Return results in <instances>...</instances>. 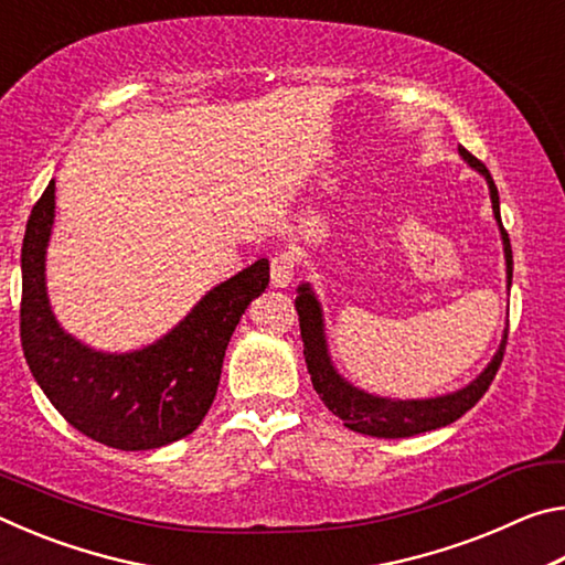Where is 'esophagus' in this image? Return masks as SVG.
<instances>
[{"mask_svg": "<svg viewBox=\"0 0 565 565\" xmlns=\"http://www.w3.org/2000/svg\"><path fill=\"white\" fill-rule=\"evenodd\" d=\"M296 271V256L291 252H279L271 256V284L289 286Z\"/></svg>", "mask_w": 565, "mask_h": 565, "instance_id": "esophagus-1", "label": "esophagus"}]
</instances>
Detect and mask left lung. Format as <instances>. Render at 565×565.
Segmentation results:
<instances>
[{
    "label": "left lung",
    "mask_w": 565,
    "mask_h": 565,
    "mask_svg": "<svg viewBox=\"0 0 565 565\" xmlns=\"http://www.w3.org/2000/svg\"><path fill=\"white\" fill-rule=\"evenodd\" d=\"M461 157L471 164L473 169L481 171L489 181L491 189V204L495 222L501 226L503 236V252H505V274H509V286L513 279V254H511V242L509 234L501 224V209H499V189L493 184L491 171L486 169L481 159H476L471 151L461 149ZM296 311H299V327H301V341H303V356H306V369L311 374V384L317 388L323 404L329 406L331 414H337L343 426L351 428L356 434H366L374 438H408L424 431H434V428H441L454 424L456 418H461L468 408H473L481 396L489 391L491 381L495 379V371H499L505 351V341H509V329L503 333L501 349L495 353L493 361L486 366V371L476 381H471L466 388L456 391V394L438 396V398H424V401H391V398H379L371 394H363V391L353 388L347 384L337 371H333L329 353H327V339H323V319L317 296L311 294L309 284L299 286V296H296Z\"/></svg>",
    "instance_id": "1"
}]
</instances>
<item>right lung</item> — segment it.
Returning a JSON list of instances; mask_svg holds the SVG:
<instances>
[{
  "mask_svg": "<svg viewBox=\"0 0 565 565\" xmlns=\"http://www.w3.org/2000/svg\"><path fill=\"white\" fill-rule=\"evenodd\" d=\"M54 222V181L26 222L19 337L52 406L92 441L147 451L196 431L214 404L228 339L246 306L269 286L259 259L214 286L164 339L131 353L92 351L64 333L50 309L44 254Z\"/></svg>",
  "mask_w": 565,
  "mask_h": 565,
  "instance_id": "1",
  "label": "right lung"
}]
</instances>
